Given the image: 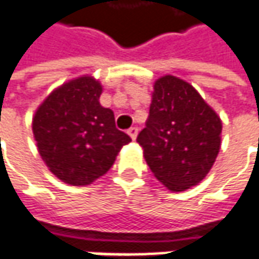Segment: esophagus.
Instances as JSON below:
<instances>
[{"label":"esophagus","mask_w":259,"mask_h":259,"mask_svg":"<svg viewBox=\"0 0 259 259\" xmlns=\"http://www.w3.org/2000/svg\"><path fill=\"white\" fill-rule=\"evenodd\" d=\"M127 133H129V136L132 139H133V140H135V139L138 138V133H139V129L138 127H130L129 130H127Z\"/></svg>","instance_id":"esophagus-1"}]
</instances>
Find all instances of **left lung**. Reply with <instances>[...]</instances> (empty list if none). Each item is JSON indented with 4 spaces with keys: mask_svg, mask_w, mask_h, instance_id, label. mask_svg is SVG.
Returning a JSON list of instances; mask_svg holds the SVG:
<instances>
[{
    "mask_svg": "<svg viewBox=\"0 0 259 259\" xmlns=\"http://www.w3.org/2000/svg\"><path fill=\"white\" fill-rule=\"evenodd\" d=\"M221 133V117L193 85L170 74L155 81L138 143L155 178L169 191L183 192L205 179L218 156Z\"/></svg>",
    "mask_w": 259,
    "mask_h": 259,
    "instance_id": "obj_1",
    "label": "left lung"
}]
</instances>
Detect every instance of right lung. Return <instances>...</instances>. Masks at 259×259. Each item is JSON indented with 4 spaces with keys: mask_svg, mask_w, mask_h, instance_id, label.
I'll return each mask as SVG.
<instances>
[{
    "mask_svg": "<svg viewBox=\"0 0 259 259\" xmlns=\"http://www.w3.org/2000/svg\"><path fill=\"white\" fill-rule=\"evenodd\" d=\"M103 85L81 76L54 89L32 117L38 153L64 183L85 186L106 174L132 139L116 127L113 110L99 99Z\"/></svg>",
    "mask_w": 259,
    "mask_h": 259,
    "instance_id": "add662e5",
    "label": "right lung"
}]
</instances>
